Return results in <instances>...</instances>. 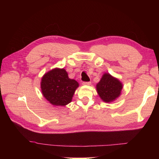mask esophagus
Returning <instances> with one entry per match:
<instances>
[{"label":"esophagus","mask_w":159,"mask_h":159,"mask_svg":"<svg viewBox=\"0 0 159 159\" xmlns=\"http://www.w3.org/2000/svg\"><path fill=\"white\" fill-rule=\"evenodd\" d=\"M82 84H83V85H91V82H90V81H88V82H83Z\"/></svg>","instance_id":"34e87169"}]
</instances>
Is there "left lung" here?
<instances>
[{
    "instance_id": "left-lung-1",
    "label": "left lung",
    "mask_w": 159,
    "mask_h": 159,
    "mask_svg": "<svg viewBox=\"0 0 159 159\" xmlns=\"http://www.w3.org/2000/svg\"><path fill=\"white\" fill-rule=\"evenodd\" d=\"M97 92L104 102H111L120 96L123 84L116 78L109 74H104L96 85Z\"/></svg>"
}]
</instances>
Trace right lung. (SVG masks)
I'll return each mask as SVG.
<instances>
[{
    "instance_id": "right-lung-1",
    "label": "right lung",
    "mask_w": 159,
    "mask_h": 159,
    "mask_svg": "<svg viewBox=\"0 0 159 159\" xmlns=\"http://www.w3.org/2000/svg\"><path fill=\"white\" fill-rule=\"evenodd\" d=\"M79 83L69 79L64 69L50 70L42 77L41 88L43 95L55 106H65L71 102Z\"/></svg>"
}]
</instances>
